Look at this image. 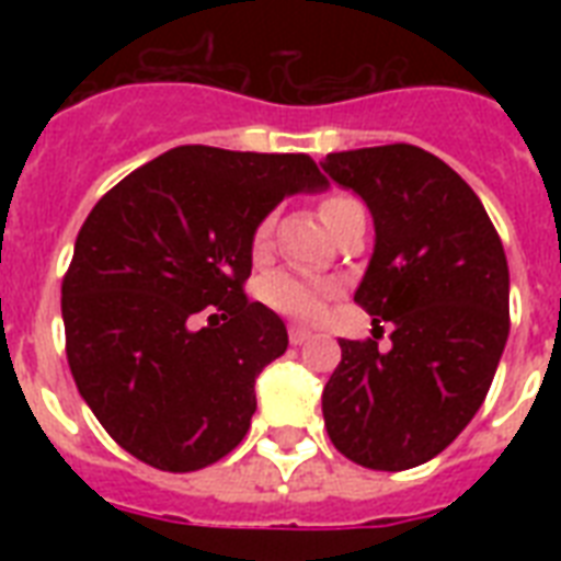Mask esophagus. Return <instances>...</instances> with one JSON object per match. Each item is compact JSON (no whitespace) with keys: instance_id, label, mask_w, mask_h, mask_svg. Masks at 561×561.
Segmentation results:
<instances>
[{"instance_id":"34e87169","label":"esophagus","mask_w":561,"mask_h":561,"mask_svg":"<svg viewBox=\"0 0 561 561\" xmlns=\"http://www.w3.org/2000/svg\"><path fill=\"white\" fill-rule=\"evenodd\" d=\"M288 337H290V343H294V346H302V343H308L311 341V337H314V334H311V329H306V325H290L288 329Z\"/></svg>"}]
</instances>
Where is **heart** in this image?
I'll return each instance as SVG.
<instances>
[{
	"label": "heart",
	"instance_id": "1",
	"mask_svg": "<svg viewBox=\"0 0 561 561\" xmlns=\"http://www.w3.org/2000/svg\"><path fill=\"white\" fill-rule=\"evenodd\" d=\"M343 201V197H329V201L320 206V215H323L332 203ZM271 238V220H262L259 229H255L253 244L255 250H262ZM259 297L279 314L297 317V320H314L320 311H323L325 299H329V285L317 279H308L302 273L294 271H273L267 273L259 285Z\"/></svg>",
	"mask_w": 561,
	"mask_h": 561
}]
</instances>
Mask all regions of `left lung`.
I'll return each mask as SVG.
<instances>
[{"label":"left lung","instance_id":"obj_1","mask_svg":"<svg viewBox=\"0 0 561 561\" xmlns=\"http://www.w3.org/2000/svg\"><path fill=\"white\" fill-rule=\"evenodd\" d=\"M320 165L367 203L375 247L355 302L392 323L387 352L373 337L341 341L325 431L358 466L413 469L460 436L495 378L510 334L504 244L469 183L416 145Z\"/></svg>","mask_w":561,"mask_h":561}]
</instances>
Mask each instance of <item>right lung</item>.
<instances>
[{"mask_svg":"<svg viewBox=\"0 0 561 561\" xmlns=\"http://www.w3.org/2000/svg\"><path fill=\"white\" fill-rule=\"evenodd\" d=\"M325 188L306 153L180 145L95 203L64 276L66 358L136 460L197 471L244 439L255 378L288 350L279 314L241 290L255 229Z\"/></svg>","mask_w":561,"mask_h":561,"instance_id":"1","label":"right lung"}]
</instances>
